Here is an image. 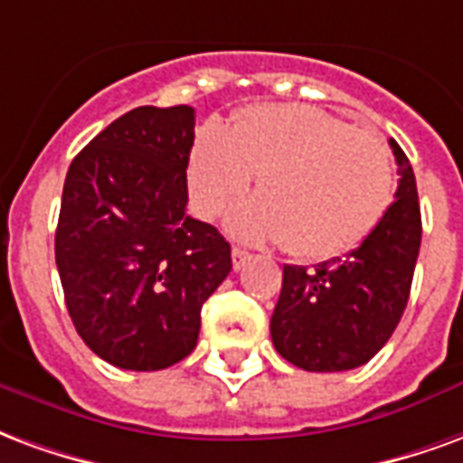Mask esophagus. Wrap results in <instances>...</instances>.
Listing matches in <instances>:
<instances>
[{"label": "esophagus", "mask_w": 463, "mask_h": 463, "mask_svg": "<svg viewBox=\"0 0 463 463\" xmlns=\"http://www.w3.org/2000/svg\"><path fill=\"white\" fill-rule=\"evenodd\" d=\"M246 261H251V254L249 251H244V249H232V264H234V271H239V269H244Z\"/></svg>", "instance_id": "34e87169"}]
</instances>
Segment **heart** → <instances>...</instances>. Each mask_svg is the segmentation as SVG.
<instances>
[{
	"instance_id": "heart-1",
	"label": "heart",
	"mask_w": 463,
	"mask_h": 463,
	"mask_svg": "<svg viewBox=\"0 0 463 463\" xmlns=\"http://www.w3.org/2000/svg\"><path fill=\"white\" fill-rule=\"evenodd\" d=\"M256 177V197L229 219L246 241H281L323 261L363 244L394 199V162L380 135L308 106H256L202 128L187 187L202 217H219Z\"/></svg>"
}]
</instances>
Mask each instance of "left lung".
<instances>
[{"label":"left lung","instance_id":"left-lung-1","mask_svg":"<svg viewBox=\"0 0 463 463\" xmlns=\"http://www.w3.org/2000/svg\"><path fill=\"white\" fill-rule=\"evenodd\" d=\"M400 167L394 202L383 222L345 259L316 269L283 264V286L271 316L279 355L308 373H343L374 357L402 318L421 244L414 172L390 140Z\"/></svg>","mask_w":463,"mask_h":463}]
</instances>
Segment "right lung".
<instances>
[{"instance_id":"right-lung-1","label":"right lung","mask_w":463,"mask_h":463,"mask_svg":"<svg viewBox=\"0 0 463 463\" xmlns=\"http://www.w3.org/2000/svg\"><path fill=\"white\" fill-rule=\"evenodd\" d=\"M192 143L194 108H135L73 157L63 182L66 308L83 343L120 370L190 355L202 306L232 271L227 239L184 212Z\"/></svg>"}]
</instances>
